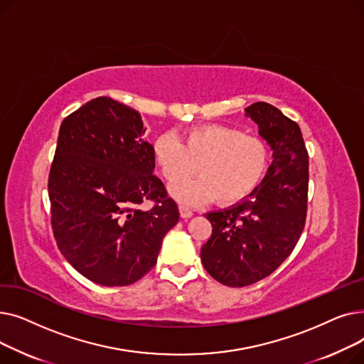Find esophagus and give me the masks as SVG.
Returning <instances> with one entry per match:
<instances>
[{
    "mask_svg": "<svg viewBox=\"0 0 364 364\" xmlns=\"http://www.w3.org/2000/svg\"><path fill=\"white\" fill-rule=\"evenodd\" d=\"M178 209H180V215L183 217V218H190L193 215V211L192 209H190L188 206H186V205H180L178 206Z\"/></svg>",
    "mask_w": 364,
    "mask_h": 364,
    "instance_id": "1",
    "label": "esophagus"
}]
</instances>
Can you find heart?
<instances>
[{"label": "heart", "mask_w": 364, "mask_h": 364, "mask_svg": "<svg viewBox=\"0 0 364 364\" xmlns=\"http://www.w3.org/2000/svg\"><path fill=\"white\" fill-rule=\"evenodd\" d=\"M151 155L162 177L174 181L171 196L187 205H203L215 198L220 205L237 203L259 186L270 164L269 147L261 139L220 124L188 129L181 141L176 134L164 132L153 141ZM196 166L200 178L179 180L191 175Z\"/></svg>", "instance_id": "obj_1"}]
</instances>
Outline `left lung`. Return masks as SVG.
I'll return each mask as SVG.
<instances>
[{
    "label": "left lung",
    "mask_w": 364,
    "mask_h": 364,
    "mask_svg": "<svg viewBox=\"0 0 364 364\" xmlns=\"http://www.w3.org/2000/svg\"><path fill=\"white\" fill-rule=\"evenodd\" d=\"M245 112L270 144L273 162L250 196L205 215L213 235L200 250L205 270L232 288L270 276L294 251L307 217L309 151L298 124L265 102Z\"/></svg>",
    "instance_id": "1"
}]
</instances>
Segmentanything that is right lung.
Segmentation results:
<instances>
[{
	"instance_id": "1",
	"label": "right lung",
	"mask_w": 364,
	"mask_h": 364,
	"mask_svg": "<svg viewBox=\"0 0 364 364\" xmlns=\"http://www.w3.org/2000/svg\"><path fill=\"white\" fill-rule=\"evenodd\" d=\"M140 113L110 97L66 117L48 176L51 227L63 257L102 286L136 283L156 264L177 203L153 176ZM153 200L149 212L139 205Z\"/></svg>"
}]
</instances>
